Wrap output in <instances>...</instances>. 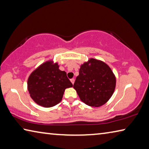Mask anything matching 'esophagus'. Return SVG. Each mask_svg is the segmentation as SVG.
<instances>
[{"label": "esophagus", "instance_id": "1", "mask_svg": "<svg viewBox=\"0 0 149 149\" xmlns=\"http://www.w3.org/2000/svg\"><path fill=\"white\" fill-rule=\"evenodd\" d=\"M70 81H71V82H72V84L74 85V82H75V79H70Z\"/></svg>", "mask_w": 149, "mask_h": 149}]
</instances>
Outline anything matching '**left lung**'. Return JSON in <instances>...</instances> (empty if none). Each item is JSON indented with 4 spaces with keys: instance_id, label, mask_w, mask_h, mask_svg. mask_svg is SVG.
<instances>
[{
    "instance_id": "8db88e82",
    "label": "left lung",
    "mask_w": 149,
    "mask_h": 149,
    "mask_svg": "<svg viewBox=\"0 0 149 149\" xmlns=\"http://www.w3.org/2000/svg\"><path fill=\"white\" fill-rule=\"evenodd\" d=\"M74 84L80 100L92 107H101L112 97L116 76L109 65L101 60L90 58L81 65Z\"/></svg>"
}]
</instances>
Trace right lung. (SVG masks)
Masks as SVG:
<instances>
[{"label": "right lung", "instance_id": "right-lung-1", "mask_svg": "<svg viewBox=\"0 0 149 149\" xmlns=\"http://www.w3.org/2000/svg\"><path fill=\"white\" fill-rule=\"evenodd\" d=\"M73 85L57 62L50 60L35 69L27 79L30 97L39 106L50 108L61 101L64 91Z\"/></svg>", "mask_w": 149, "mask_h": 149}]
</instances>
